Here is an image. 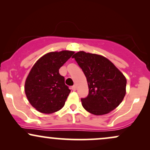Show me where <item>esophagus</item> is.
<instances>
[{
    "mask_svg": "<svg viewBox=\"0 0 150 150\" xmlns=\"http://www.w3.org/2000/svg\"><path fill=\"white\" fill-rule=\"evenodd\" d=\"M72 89H73V91H75L77 89V86L75 85H74L73 86H72V88H71Z\"/></svg>",
    "mask_w": 150,
    "mask_h": 150,
    "instance_id": "34e87169",
    "label": "esophagus"
}]
</instances>
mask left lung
I'll return each mask as SVG.
<instances>
[{
  "label": "left lung",
  "mask_w": 150,
  "mask_h": 150,
  "mask_svg": "<svg viewBox=\"0 0 150 150\" xmlns=\"http://www.w3.org/2000/svg\"><path fill=\"white\" fill-rule=\"evenodd\" d=\"M87 78L89 93L82 98L88 112L104 115L115 109L125 95L127 81L124 75L104 56L79 51L73 57Z\"/></svg>",
  "instance_id": "8db88e82"
}]
</instances>
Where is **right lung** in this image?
I'll list each match as a JSON object with an SVG mask.
<instances>
[{
	"label": "right lung",
	"instance_id": "right-lung-1",
	"mask_svg": "<svg viewBox=\"0 0 150 150\" xmlns=\"http://www.w3.org/2000/svg\"><path fill=\"white\" fill-rule=\"evenodd\" d=\"M73 53L70 51L46 53L32 67L26 80L25 91L31 105L39 112L54 113L65 105L70 89L59 69Z\"/></svg>",
	"mask_w": 150,
	"mask_h": 150
}]
</instances>
